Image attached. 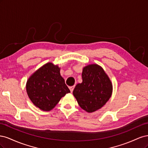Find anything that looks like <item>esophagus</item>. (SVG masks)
I'll return each instance as SVG.
<instances>
[{
    "label": "esophagus",
    "mask_w": 148,
    "mask_h": 148,
    "mask_svg": "<svg viewBox=\"0 0 148 148\" xmlns=\"http://www.w3.org/2000/svg\"><path fill=\"white\" fill-rule=\"evenodd\" d=\"M74 88H75V86H70V87H69L70 90V91H71V92H73V91Z\"/></svg>",
    "instance_id": "34e87169"
}]
</instances>
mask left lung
<instances>
[{
	"mask_svg": "<svg viewBox=\"0 0 148 148\" xmlns=\"http://www.w3.org/2000/svg\"><path fill=\"white\" fill-rule=\"evenodd\" d=\"M83 82L73 91L79 106L87 112L101 109L109 101L112 93V84L104 69L97 64L84 66Z\"/></svg>",
	"mask_w": 148,
	"mask_h": 148,
	"instance_id": "8db88e82",
	"label": "left lung"
}]
</instances>
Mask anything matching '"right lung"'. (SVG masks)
<instances>
[{
    "label": "right lung",
    "instance_id": "right-lung-1",
    "mask_svg": "<svg viewBox=\"0 0 148 148\" xmlns=\"http://www.w3.org/2000/svg\"><path fill=\"white\" fill-rule=\"evenodd\" d=\"M60 70L58 65L49 62L36 71L26 83L30 100L42 110H52L62 97L70 92Z\"/></svg>",
    "mask_w": 148,
    "mask_h": 148
}]
</instances>
